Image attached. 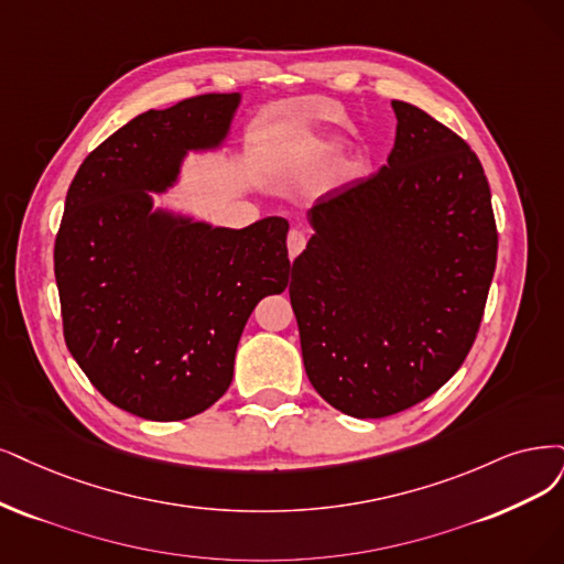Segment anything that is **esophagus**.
Masks as SVG:
<instances>
[{"label":"esophagus","instance_id":"esophagus-1","mask_svg":"<svg viewBox=\"0 0 564 564\" xmlns=\"http://www.w3.org/2000/svg\"><path fill=\"white\" fill-rule=\"evenodd\" d=\"M304 246H306V235L302 232V229H290L288 232V256L290 258H297L302 250H304Z\"/></svg>","mask_w":564,"mask_h":564}]
</instances>
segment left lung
<instances>
[{
    "label": "left lung",
    "mask_w": 564,
    "mask_h": 564,
    "mask_svg": "<svg viewBox=\"0 0 564 564\" xmlns=\"http://www.w3.org/2000/svg\"><path fill=\"white\" fill-rule=\"evenodd\" d=\"M392 109L388 164L308 208L290 276L306 377L352 419L400 413L460 369L497 262L476 153L413 104Z\"/></svg>",
    "instance_id": "1"
}]
</instances>
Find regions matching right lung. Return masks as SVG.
<instances>
[{
  "mask_svg": "<svg viewBox=\"0 0 564 564\" xmlns=\"http://www.w3.org/2000/svg\"><path fill=\"white\" fill-rule=\"evenodd\" d=\"M241 95H199L122 124L83 160L55 239L67 348L145 421H183L232 383L248 316L288 285V220L214 227L153 208L187 151L223 145Z\"/></svg>",
  "mask_w": 564,
  "mask_h": 564,
  "instance_id": "add662e5",
  "label": "right lung"
}]
</instances>
